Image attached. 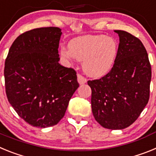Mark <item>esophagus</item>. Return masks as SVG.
Instances as JSON below:
<instances>
[{"label":"esophagus","instance_id":"34e87169","mask_svg":"<svg viewBox=\"0 0 156 156\" xmlns=\"http://www.w3.org/2000/svg\"><path fill=\"white\" fill-rule=\"evenodd\" d=\"M77 80H78L80 84H83V83H87V79L84 76H83L81 74H78L77 75Z\"/></svg>","mask_w":156,"mask_h":156}]
</instances>
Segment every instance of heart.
Here are the masks:
<instances>
[{"mask_svg": "<svg viewBox=\"0 0 156 156\" xmlns=\"http://www.w3.org/2000/svg\"><path fill=\"white\" fill-rule=\"evenodd\" d=\"M119 51L118 43L105 35H86L76 37L62 48L61 55L67 58L83 61L85 73L94 78L107 75L113 68Z\"/></svg>", "mask_w": 156, "mask_h": 156, "instance_id": "1", "label": "heart"}]
</instances>
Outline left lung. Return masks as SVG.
Masks as SVG:
<instances>
[{
  "label": "left lung",
  "mask_w": 156,
  "mask_h": 156,
  "mask_svg": "<svg viewBox=\"0 0 156 156\" xmlns=\"http://www.w3.org/2000/svg\"><path fill=\"white\" fill-rule=\"evenodd\" d=\"M113 68L101 79L88 80L94 117L103 127L122 129L134 122L149 100L151 65L141 41L123 30Z\"/></svg>",
  "instance_id": "left-lung-1"
}]
</instances>
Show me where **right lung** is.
Returning <instances> with one entry per match:
<instances>
[{
	"label": "right lung",
	"instance_id": "add662e5",
	"mask_svg": "<svg viewBox=\"0 0 156 156\" xmlns=\"http://www.w3.org/2000/svg\"><path fill=\"white\" fill-rule=\"evenodd\" d=\"M58 27L25 32L15 40L5 64L7 98L31 126H55L65 115L79 83L76 73L58 63Z\"/></svg>",
	"mask_w": 156,
	"mask_h": 156
}]
</instances>
